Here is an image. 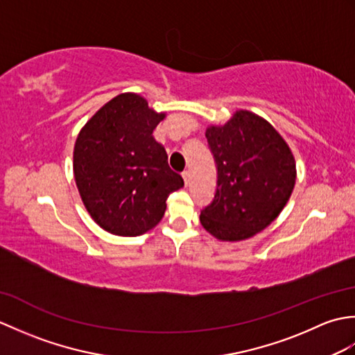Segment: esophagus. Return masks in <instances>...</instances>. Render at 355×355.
<instances>
[{
  "label": "esophagus",
  "mask_w": 355,
  "mask_h": 355,
  "mask_svg": "<svg viewBox=\"0 0 355 355\" xmlns=\"http://www.w3.org/2000/svg\"><path fill=\"white\" fill-rule=\"evenodd\" d=\"M182 175H183V180H184V183H186V186H187V184H189V180H191V172H189V171H184V172L182 173Z\"/></svg>",
  "instance_id": "34e87169"
}]
</instances>
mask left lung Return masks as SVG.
Masks as SVG:
<instances>
[{"instance_id":"1","label":"left lung","mask_w":355,"mask_h":355,"mask_svg":"<svg viewBox=\"0 0 355 355\" xmlns=\"http://www.w3.org/2000/svg\"><path fill=\"white\" fill-rule=\"evenodd\" d=\"M206 139L216 162L214 201L200 221L220 241H244L273 223L296 184V162L275 126L238 110L227 123L210 125Z\"/></svg>"}]
</instances>
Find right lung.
I'll use <instances>...</instances> for the list:
<instances>
[{
    "label": "right lung",
    "mask_w": 355,
    "mask_h": 355,
    "mask_svg": "<svg viewBox=\"0 0 355 355\" xmlns=\"http://www.w3.org/2000/svg\"><path fill=\"white\" fill-rule=\"evenodd\" d=\"M164 117L145 97L122 93L78 134L73 172L79 195L94 223L112 235L139 236L154 229L169 193L184 186L153 135Z\"/></svg>",
    "instance_id": "right-lung-1"
}]
</instances>
